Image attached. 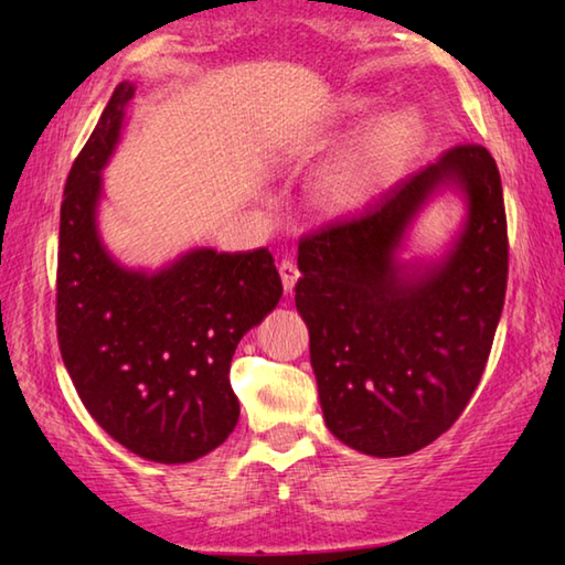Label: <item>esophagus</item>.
Segmentation results:
<instances>
[{
  "label": "esophagus",
  "mask_w": 565,
  "mask_h": 565,
  "mask_svg": "<svg viewBox=\"0 0 565 565\" xmlns=\"http://www.w3.org/2000/svg\"><path fill=\"white\" fill-rule=\"evenodd\" d=\"M279 274H281V284H284V291L289 294L294 289V284L299 281V268L294 260H281L279 264Z\"/></svg>",
  "instance_id": "obj_1"
}]
</instances>
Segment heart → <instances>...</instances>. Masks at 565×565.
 I'll return each instance as SVG.
<instances>
[{"label":"heart","mask_w":565,"mask_h":565,"mask_svg":"<svg viewBox=\"0 0 565 565\" xmlns=\"http://www.w3.org/2000/svg\"><path fill=\"white\" fill-rule=\"evenodd\" d=\"M370 114V100L344 96L311 134L307 147L322 149L358 129ZM426 129L414 111H395L367 126L360 145L334 167L322 184V202L332 210H355L375 198L414 162L424 147Z\"/></svg>","instance_id":"heart-1"}]
</instances>
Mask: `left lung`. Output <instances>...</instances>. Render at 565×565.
<instances>
[{"label": "left lung", "instance_id": "1", "mask_svg": "<svg viewBox=\"0 0 565 565\" xmlns=\"http://www.w3.org/2000/svg\"><path fill=\"white\" fill-rule=\"evenodd\" d=\"M457 183L468 221L439 265H401L417 210ZM297 309L327 428L370 457H406L449 431L484 373L504 289L508 217L490 151L459 145L363 213L299 241Z\"/></svg>", "mask_w": 565, "mask_h": 565}]
</instances>
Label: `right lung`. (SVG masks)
I'll use <instances>...</instances> for the list:
<instances>
[{
	"instance_id": "obj_1",
	"label": "right lung",
	"mask_w": 565,
	"mask_h": 565,
	"mask_svg": "<svg viewBox=\"0 0 565 565\" xmlns=\"http://www.w3.org/2000/svg\"><path fill=\"white\" fill-rule=\"evenodd\" d=\"M134 83H119L75 157L61 205L57 344L96 424L162 465L213 451L238 424L231 360L241 337L281 299L268 248H195L159 271H134L98 235L100 170L121 137Z\"/></svg>"
}]
</instances>
